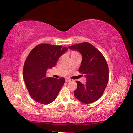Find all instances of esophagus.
<instances>
[{
	"label": "esophagus",
	"instance_id": "1",
	"mask_svg": "<svg viewBox=\"0 0 133 133\" xmlns=\"http://www.w3.org/2000/svg\"><path fill=\"white\" fill-rule=\"evenodd\" d=\"M65 80H66V82H70V81H71V79H69L68 78H66Z\"/></svg>",
	"mask_w": 133,
	"mask_h": 133
}]
</instances>
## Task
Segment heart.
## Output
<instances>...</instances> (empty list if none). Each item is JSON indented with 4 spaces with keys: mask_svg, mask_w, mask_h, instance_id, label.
I'll return each instance as SVG.
<instances>
[{
    "mask_svg": "<svg viewBox=\"0 0 133 133\" xmlns=\"http://www.w3.org/2000/svg\"><path fill=\"white\" fill-rule=\"evenodd\" d=\"M78 54L77 52H76V51H74V52H72L71 55H74V54Z\"/></svg>",
    "mask_w": 133,
    "mask_h": 133,
    "instance_id": "heart-1",
    "label": "heart"
}]
</instances>
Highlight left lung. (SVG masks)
<instances>
[{
  "instance_id": "1",
  "label": "left lung",
  "mask_w": 133,
  "mask_h": 133,
  "mask_svg": "<svg viewBox=\"0 0 133 133\" xmlns=\"http://www.w3.org/2000/svg\"><path fill=\"white\" fill-rule=\"evenodd\" d=\"M68 48L77 50L82 55L79 72L85 74L87 79L84 84L77 81V88L74 91L75 96L85 104L96 102L103 94L109 78L108 66L104 56L87 42Z\"/></svg>"
}]
</instances>
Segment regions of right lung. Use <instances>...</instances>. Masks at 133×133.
Segmentation results:
<instances>
[{
    "instance_id": "obj_1",
    "label": "right lung",
    "mask_w": 133,
    "mask_h": 133,
    "mask_svg": "<svg viewBox=\"0 0 133 133\" xmlns=\"http://www.w3.org/2000/svg\"><path fill=\"white\" fill-rule=\"evenodd\" d=\"M67 50L66 47L40 44L29 53L24 63L23 77L34 100L48 104L56 98L65 79L48 77L46 71L56 65L59 57Z\"/></svg>"
}]
</instances>
